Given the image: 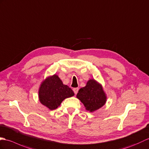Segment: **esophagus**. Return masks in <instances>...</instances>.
Returning a JSON list of instances; mask_svg holds the SVG:
<instances>
[{"label":"esophagus","instance_id":"esophagus-1","mask_svg":"<svg viewBox=\"0 0 149 149\" xmlns=\"http://www.w3.org/2000/svg\"><path fill=\"white\" fill-rule=\"evenodd\" d=\"M73 91L74 92V94H77L78 93V88H73Z\"/></svg>","mask_w":149,"mask_h":149}]
</instances>
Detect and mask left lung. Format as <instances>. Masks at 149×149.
I'll use <instances>...</instances> for the list:
<instances>
[{
    "label": "left lung",
    "mask_w": 149,
    "mask_h": 149,
    "mask_svg": "<svg viewBox=\"0 0 149 149\" xmlns=\"http://www.w3.org/2000/svg\"><path fill=\"white\" fill-rule=\"evenodd\" d=\"M77 97L84 104L85 109L94 112L103 107L107 101V94L102 85L94 79H90L84 87L79 90Z\"/></svg>",
    "instance_id": "1"
}]
</instances>
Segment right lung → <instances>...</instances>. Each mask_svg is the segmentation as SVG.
Here are the masks:
<instances>
[{"label": "right lung", "mask_w": 149, "mask_h": 149, "mask_svg": "<svg viewBox=\"0 0 149 149\" xmlns=\"http://www.w3.org/2000/svg\"><path fill=\"white\" fill-rule=\"evenodd\" d=\"M74 95L72 89L63 84L56 74L49 76L42 80L38 91L39 101L50 110H55L65 99Z\"/></svg>", "instance_id": "1"}]
</instances>
